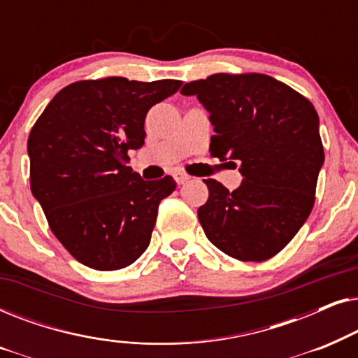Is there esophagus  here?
Here are the masks:
<instances>
[{"mask_svg": "<svg viewBox=\"0 0 358 358\" xmlns=\"http://www.w3.org/2000/svg\"><path fill=\"white\" fill-rule=\"evenodd\" d=\"M174 179H176V182H178V184H184V182H187V180L190 179V176L185 174L184 171H176Z\"/></svg>", "mask_w": 358, "mask_h": 358, "instance_id": "obj_1", "label": "esophagus"}]
</instances>
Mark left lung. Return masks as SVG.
Returning <instances> with one entry per match:
<instances>
[{
    "label": "left lung",
    "instance_id": "8db88e82",
    "mask_svg": "<svg viewBox=\"0 0 358 358\" xmlns=\"http://www.w3.org/2000/svg\"><path fill=\"white\" fill-rule=\"evenodd\" d=\"M208 110L212 156L239 164L229 190L205 179L208 200L199 222L210 243L239 261L261 262L282 251L310 217L324 164L320 117L306 97L261 73L208 76L184 85Z\"/></svg>",
    "mask_w": 358,
    "mask_h": 358
}]
</instances>
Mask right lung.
<instances>
[{
	"mask_svg": "<svg viewBox=\"0 0 358 358\" xmlns=\"http://www.w3.org/2000/svg\"><path fill=\"white\" fill-rule=\"evenodd\" d=\"M180 81H78L48 102L27 140L31 190L68 252L96 271L134 264L148 248L171 176L143 180L127 166L145 143V117Z\"/></svg>",
	"mask_w": 358,
	"mask_h": 358,
	"instance_id": "1",
	"label": "right lung"
}]
</instances>
